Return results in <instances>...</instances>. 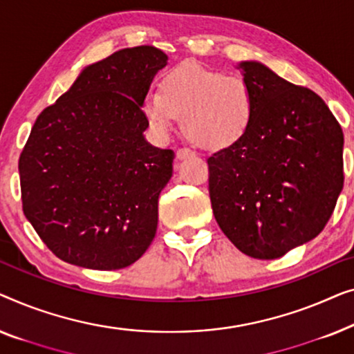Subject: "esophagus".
Segmentation results:
<instances>
[{
  "label": "esophagus",
  "instance_id": "esophagus-1",
  "mask_svg": "<svg viewBox=\"0 0 354 354\" xmlns=\"http://www.w3.org/2000/svg\"><path fill=\"white\" fill-rule=\"evenodd\" d=\"M191 156H194V152L191 151V149H187V147H181V149H178V151H176V158H178V160H184V158H187V157H191Z\"/></svg>",
  "mask_w": 354,
  "mask_h": 354
}]
</instances>
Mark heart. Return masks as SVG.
Segmentation results:
<instances>
[{
  "label": "heart",
  "instance_id": "obj_1",
  "mask_svg": "<svg viewBox=\"0 0 354 354\" xmlns=\"http://www.w3.org/2000/svg\"><path fill=\"white\" fill-rule=\"evenodd\" d=\"M141 112L158 138H167L181 117L189 141L207 151H221L248 133L255 99L245 78L183 62L163 73L157 93L144 94Z\"/></svg>",
  "mask_w": 354,
  "mask_h": 354
}]
</instances>
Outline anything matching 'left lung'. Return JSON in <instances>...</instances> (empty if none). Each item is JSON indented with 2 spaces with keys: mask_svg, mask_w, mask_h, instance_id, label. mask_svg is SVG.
Listing matches in <instances>:
<instances>
[{
  "mask_svg": "<svg viewBox=\"0 0 354 354\" xmlns=\"http://www.w3.org/2000/svg\"><path fill=\"white\" fill-rule=\"evenodd\" d=\"M253 91L248 133L208 157L213 215L239 250L274 260L319 234L343 189V131L311 89L258 62L239 64Z\"/></svg>",
  "mask_w": 354,
  "mask_h": 354,
  "instance_id": "8db88e82",
  "label": "left lung"
}]
</instances>
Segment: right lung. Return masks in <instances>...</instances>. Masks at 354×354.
Returning a JSON list of instances; mask_svg holds the SVG:
<instances>
[{"label": "right lung", "mask_w": 354, "mask_h": 354, "mask_svg": "<svg viewBox=\"0 0 354 354\" xmlns=\"http://www.w3.org/2000/svg\"><path fill=\"white\" fill-rule=\"evenodd\" d=\"M167 61L153 46L113 53L35 122L19 157L22 210L62 261L122 270L156 237L175 152L144 139L141 99Z\"/></svg>", "instance_id": "obj_1"}]
</instances>
